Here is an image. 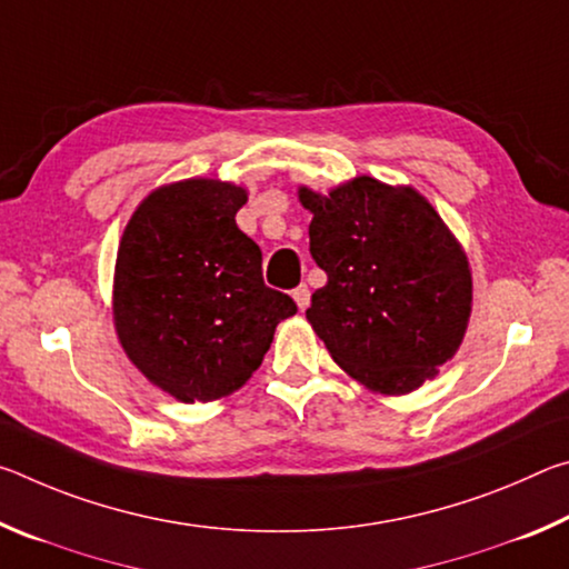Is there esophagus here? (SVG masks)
Segmentation results:
<instances>
[{
  "label": "esophagus",
  "instance_id": "esophagus-1",
  "mask_svg": "<svg viewBox=\"0 0 569 569\" xmlns=\"http://www.w3.org/2000/svg\"><path fill=\"white\" fill-rule=\"evenodd\" d=\"M293 301H296L298 308H301V311H306L308 303H311V291H308L306 283L296 288V291H293Z\"/></svg>",
  "mask_w": 569,
  "mask_h": 569
}]
</instances>
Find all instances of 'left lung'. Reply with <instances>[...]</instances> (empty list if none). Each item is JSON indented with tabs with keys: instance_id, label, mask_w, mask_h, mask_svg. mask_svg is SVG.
I'll use <instances>...</instances> for the list:
<instances>
[{
	"instance_id": "left-lung-1",
	"label": "left lung",
	"mask_w": 569,
	"mask_h": 569,
	"mask_svg": "<svg viewBox=\"0 0 569 569\" xmlns=\"http://www.w3.org/2000/svg\"><path fill=\"white\" fill-rule=\"evenodd\" d=\"M313 261L329 281L311 296L308 323L331 359L366 389L401 397L435 379L465 341L471 268L437 208L411 186L359 176L316 192Z\"/></svg>"
}]
</instances>
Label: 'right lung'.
I'll use <instances>...</instances> for the list:
<instances>
[{"instance_id":"1","label":"right lung","mask_w":569,"mask_h":569,"mask_svg":"<svg viewBox=\"0 0 569 569\" xmlns=\"http://www.w3.org/2000/svg\"><path fill=\"white\" fill-rule=\"evenodd\" d=\"M248 190L218 178L142 198L120 238L112 321L122 351L172 399L218 401L253 377L291 296L263 283L261 248L236 226Z\"/></svg>"}]
</instances>
